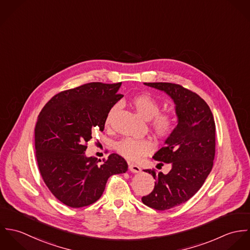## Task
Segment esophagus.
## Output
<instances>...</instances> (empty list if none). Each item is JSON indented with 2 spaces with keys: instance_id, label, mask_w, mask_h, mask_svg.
I'll use <instances>...</instances> for the list:
<instances>
[{
  "instance_id": "34e87169",
  "label": "esophagus",
  "mask_w": 250,
  "mask_h": 250,
  "mask_svg": "<svg viewBox=\"0 0 250 250\" xmlns=\"http://www.w3.org/2000/svg\"><path fill=\"white\" fill-rule=\"evenodd\" d=\"M129 169L130 171H132L133 173H139L142 171L141 167L135 164H129Z\"/></svg>"
}]
</instances>
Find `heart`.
Masks as SVG:
<instances>
[{
	"label": "heart",
	"instance_id": "1",
	"mask_svg": "<svg viewBox=\"0 0 250 250\" xmlns=\"http://www.w3.org/2000/svg\"><path fill=\"white\" fill-rule=\"evenodd\" d=\"M132 104L144 119L149 120L153 132L160 138L168 137L174 130L176 119L171 112H159L160 104L148 94H140L132 99ZM117 106H113L107 113L106 122L108 123ZM155 146L149 139L125 138L116 143V151L131 161H140L153 152Z\"/></svg>",
	"mask_w": 250,
	"mask_h": 250
}]
</instances>
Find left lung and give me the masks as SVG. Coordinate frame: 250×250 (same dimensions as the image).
<instances>
[{"label":"left lung","mask_w":250,"mask_h":250,"mask_svg":"<svg viewBox=\"0 0 250 250\" xmlns=\"http://www.w3.org/2000/svg\"><path fill=\"white\" fill-rule=\"evenodd\" d=\"M144 84L170 96L178 117V124L165 146L153 157L171 164L170 171L164 174L155 169L144 170L156 182L152 192L142 198L143 204L165 211L191 198L210 174L215 153V124L210 107L195 92L171 83Z\"/></svg>","instance_id":"obj_1"}]
</instances>
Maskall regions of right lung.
<instances>
[{"instance_id":"1","label":"right lung","mask_w":250,"mask_h":250,"mask_svg":"<svg viewBox=\"0 0 250 250\" xmlns=\"http://www.w3.org/2000/svg\"><path fill=\"white\" fill-rule=\"evenodd\" d=\"M121 83H88L56 94L40 111L35 128L38 169L50 191L71 208L96 202L107 179L124 173L126 161L112 153L103 164L86 157L94 128L104 131L109 109L122 97Z\"/></svg>"}]
</instances>
